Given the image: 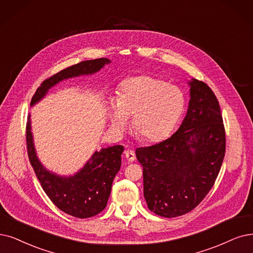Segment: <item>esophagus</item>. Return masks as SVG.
<instances>
[{
    "instance_id": "34e87169",
    "label": "esophagus",
    "mask_w": 253,
    "mask_h": 253,
    "mask_svg": "<svg viewBox=\"0 0 253 253\" xmlns=\"http://www.w3.org/2000/svg\"><path fill=\"white\" fill-rule=\"evenodd\" d=\"M125 156L127 159L128 162H133L136 159V155H135V151L133 149H126L125 151Z\"/></svg>"
}]
</instances>
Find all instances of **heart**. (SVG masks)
I'll use <instances>...</instances> for the list:
<instances>
[{
    "mask_svg": "<svg viewBox=\"0 0 253 253\" xmlns=\"http://www.w3.org/2000/svg\"><path fill=\"white\" fill-rule=\"evenodd\" d=\"M184 106L185 97L178 87L150 76H137L123 81L109 114L118 129H125L127 117L134 115L135 133L143 140L159 141L171 133Z\"/></svg>",
    "mask_w": 253,
    "mask_h": 253,
    "instance_id": "obj_1",
    "label": "heart"
}]
</instances>
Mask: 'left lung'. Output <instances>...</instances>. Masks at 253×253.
I'll use <instances>...</instances> for the list:
<instances>
[{
  "label": "left lung",
  "mask_w": 253,
  "mask_h": 253,
  "mask_svg": "<svg viewBox=\"0 0 253 253\" xmlns=\"http://www.w3.org/2000/svg\"><path fill=\"white\" fill-rule=\"evenodd\" d=\"M189 85V108L179 128L162 142L136 149L147 207L161 217L194 210L214 186L225 156V128L215 93L201 81Z\"/></svg>",
  "instance_id": "left-lung-1"
}]
</instances>
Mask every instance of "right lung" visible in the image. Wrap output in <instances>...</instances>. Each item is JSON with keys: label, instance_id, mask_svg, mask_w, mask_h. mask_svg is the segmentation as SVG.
<instances>
[{"label": "right lung", "instance_id": "obj_1", "mask_svg": "<svg viewBox=\"0 0 253 253\" xmlns=\"http://www.w3.org/2000/svg\"><path fill=\"white\" fill-rule=\"evenodd\" d=\"M108 63L110 60L107 58L87 60L47 78L37 88L31 105L42 99L47 90L60 81L94 74ZM30 124L29 116L26 126L29 160L48 198L58 209L70 216L85 219L99 214L107 206L113 179L120 169L124 146L114 145L95 151L84 168L74 176L60 177L50 173L37 159Z\"/></svg>", "mask_w": 253, "mask_h": 253}]
</instances>
